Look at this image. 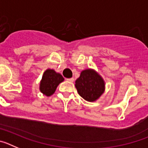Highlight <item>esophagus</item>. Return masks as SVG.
<instances>
[{"label":"esophagus","instance_id":"34e87169","mask_svg":"<svg viewBox=\"0 0 148 148\" xmlns=\"http://www.w3.org/2000/svg\"><path fill=\"white\" fill-rule=\"evenodd\" d=\"M66 81H68L69 82H74V78H67V79H66Z\"/></svg>","mask_w":148,"mask_h":148}]
</instances>
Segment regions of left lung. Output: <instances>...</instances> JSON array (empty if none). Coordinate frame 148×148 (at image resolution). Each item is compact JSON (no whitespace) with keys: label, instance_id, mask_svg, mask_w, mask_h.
<instances>
[{"label":"left lung","instance_id":"obj_1","mask_svg":"<svg viewBox=\"0 0 148 148\" xmlns=\"http://www.w3.org/2000/svg\"><path fill=\"white\" fill-rule=\"evenodd\" d=\"M75 83L78 94L90 102L97 101L105 91L104 78L94 69L82 70Z\"/></svg>","mask_w":148,"mask_h":148}]
</instances>
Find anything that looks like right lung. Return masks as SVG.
Listing matches in <instances>:
<instances>
[{
	"mask_svg": "<svg viewBox=\"0 0 148 148\" xmlns=\"http://www.w3.org/2000/svg\"><path fill=\"white\" fill-rule=\"evenodd\" d=\"M64 81L61 74L53 69H47L44 71L42 78L39 84V90L46 96H50L56 92L59 84Z\"/></svg>",
	"mask_w": 148,
	"mask_h": 148,
	"instance_id": "right-lung-1",
	"label": "right lung"
}]
</instances>
